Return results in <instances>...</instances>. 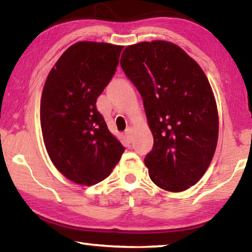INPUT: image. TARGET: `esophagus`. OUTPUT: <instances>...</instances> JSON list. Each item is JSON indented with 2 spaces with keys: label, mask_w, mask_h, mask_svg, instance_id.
<instances>
[{
  "label": "esophagus",
  "mask_w": 252,
  "mask_h": 252,
  "mask_svg": "<svg viewBox=\"0 0 252 252\" xmlns=\"http://www.w3.org/2000/svg\"><path fill=\"white\" fill-rule=\"evenodd\" d=\"M125 138L127 142H131L132 140V131L130 129H127L126 132H125Z\"/></svg>",
  "instance_id": "1"
}]
</instances>
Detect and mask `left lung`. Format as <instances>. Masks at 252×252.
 Returning a JSON list of instances; mask_svg holds the SVG:
<instances>
[{
    "mask_svg": "<svg viewBox=\"0 0 252 252\" xmlns=\"http://www.w3.org/2000/svg\"><path fill=\"white\" fill-rule=\"evenodd\" d=\"M120 64L142 96L153 135L144 159L149 177L170 192L189 189L206 173L218 143V109L207 75L163 40L126 46Z\"/></svg>",
    "mask_w": 252,
    "mask_h": 252,
    "instance_id": "1",
    "label": "left lung"
}]
</instances>
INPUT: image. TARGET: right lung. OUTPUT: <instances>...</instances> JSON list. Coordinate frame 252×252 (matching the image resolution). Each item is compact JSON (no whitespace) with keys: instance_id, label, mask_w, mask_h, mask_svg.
Listing matches in <instances>:
<instances>
[{"instance_id":"1","label":"right lung","mask_w":252,"mask_h":252,"mask_svg":"<svg viewBox=\"0 0 252 252\" xmlns=\"http://www.w3.org/2000/svg\"><path fill=\"white\" fill-rule=\"evenodd\" d=\"M122 45L81 41L49 72L41 96L42 135L51 161L72 182L93 186L110 176L125 148L96 110Z\"/></svg>"}]
</instances>
